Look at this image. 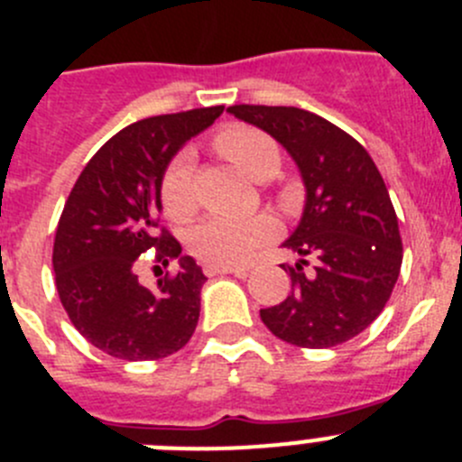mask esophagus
<instances>
[{"instance_id": "esophagus-1", "label": "esophagus", "mask_w": 462, "mask_h": 462, "mask_svg": "<svg viewBox=\"0 0 462 462\" xmlns=\"http://www.w3.org/2000/svg\"><path fill=\"white\" fill-rule=\"evenodd\" d=\"M202 271H205V275H239V278H244V275H248V271H251V266H214V264H207L202 266Z\"/></svg>"}]
</instances>
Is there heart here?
<instances>
[{
  "label": "heart",
  "instance_id": "heart-1",
  "mask_svg": "<svg viewBox=\"0 0 462 462\" xmlns=\"http://www.w3.org/2000/svg\"><path fill=\"white\" fill-rule=\"evenodd\" d=\"M217 150L221 157L235 163L236 168L253 180L271 178L280 166V150L269 134L255 127L226 129L217 136ZM159 200H162L166 217L172 221H189L198 211L196 178H193V159L189 152L178 154L163 171L159 184ZM275 223L266 214H255L245 218L209 217L198 223L189 235V248L193 255L205 264L232 266L245 262L253 253L273 239Z\"/></svg>",
  "mask_w": 462,
  "mask_h": 462
}]
</instances>
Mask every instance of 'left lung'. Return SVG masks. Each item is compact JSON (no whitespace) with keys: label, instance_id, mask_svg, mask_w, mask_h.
Segmentation results:
<instances>
[{"label":"left lung","instance_id":"8db88e82","mask_svg":"<svg viewBox=\"0 0 462 462\" xmlns=\"http://www.w3.org/2000/svg\"><path fill=\"white\" fill-rule=\"evenodd\" d=\"M299 163L308 189L303 218L284 241L299 253L291 291L260 310L266 328L300 348L348 342L383 312L403 260L394 205L369 152L330 120L296 106L235 105ZM308 265L312 272H305Z\"/></svg>","mask_w":462,"mask_h":462}]
</instances>
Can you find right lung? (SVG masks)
<instances>
[{
  "mask_svg": "<svg viewBox=\"0 0 462 462\" xmlns=\"http://www.w3.org/2000/svg\"><path fill=\"white\" fill-rule=\"evenodd\" d=\"M221 114L223 106H202L120 129L90 157L68 196L51 253L56 291L72 326L106 356L159 360L196 330L207 280L200 266L180 257L178 273L148 290L136 262L152 251V262L166 266L182 253L159 227V184L172 154Z\"/></svg>",
  "mask_w": 462,
  "mask_h": 462,
  "instance_id": "right-lung-1",
  "label": "right lung"
}]
</instances>
